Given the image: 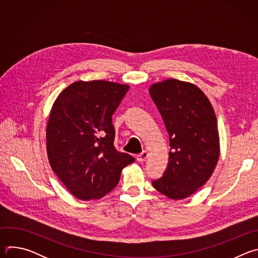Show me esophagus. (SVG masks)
Listing matches in <instances>:
<instances>
[{
	"instance_id": "34e87169",
	"label": "esophagus",
	"mask_w": 258,
	"mask_h": 258,
	"mask_svg": "<svg viewBox=\"0 0 258 258\" xmlns=\"http://www.w3.org/2000/svg\"><path fill=\"white\" fill-rule=\"evenodd\" d=\"M147 158H148V153H147V151H143L142 153L137 155V160L139 162H144Z\"/></svg>"
}]
</instances>
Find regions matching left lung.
<instances>
[{
	"mask_svg": "<svg viewBox=\"0 0 258 258\" xmlns=\"http://www.w3.org/2000/svg\"><path fill=\"white\" fill-rule=\"evenodd\" d=\"M169 136L170 152L163 175L153 187L174 200L195 193L211 176L219 157L214 110L195 85L166 80L149 89Z\"/></svg>",
	"mask_w": 258,
	"mask_h": 258,
	"instance_id": "left-lung-1",
	"label": "left lung"
}]
</instances>
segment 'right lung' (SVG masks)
I'll list each match as a JSON object with an SVG mask.
<instances>
[{
	"label": "right lung",
	"mask_w": 258,
	"mask_h": 258,
	"mask_svg": "<svg viewBox=\"0 0 258 258\" xmlns=\"http://www.w3.org/2000/svg\"><path fill=\"white\" fill-rule=\"evenodd\" d=\"M130 87L112 82H76L56 99L47 125L50 165L81 200L99 199L115 188L135 158L114 147L112 115Z\"/></svg>",
	"instance_id": "right-lung-1"
}]
</instances>
